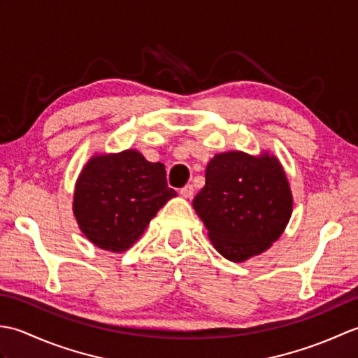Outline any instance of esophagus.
<instances>
[{
  "instance_id": "1",
  "label": "esophagus",
  "mask_w": 358,
  "mask_h": 358,
  "mask_svg": "<svg viewBox=\"0 0 358 358\" xmlns=\"http://www.w3.org/2000/svg\"><path fill=\"white\" fill-rule=\"evenodd\" d=\"M180 194L185 196V199H192L194 195V186L192 185H186L183 189H181Z\"/></svg>"
}]
</instances>
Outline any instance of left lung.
Returning a JSON list of instances; mask_svg holds the SVG:
<instances>
[{"label": "left lung", "instance_id": "8db88e82", "mask_svg": "<svg viewBox=\"0 0 358 358\" xmlns=\"http://www.w3.org/2000/svg\"><path fill=\"white\" fill-rule=\"evenodd\" d=\"M192 204L214 248L227 260L241 263L281 237L294 200L275 155L229 150L210 159L206 185Z\"/></svg>", "mask_w": 358, "mask_h": 358}]
</instances>
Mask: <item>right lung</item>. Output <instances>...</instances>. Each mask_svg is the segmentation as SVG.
<instances>
[{
	"mask_svg": "<svg viewBox=\"0 0 358 358\" xmlns=\"http://www.w3.org/2000/svg\"><path fill=\"white\" fill-rule=\"evenodd\" d=\"M177 192L167 186L163 163H150L136 149L95 154L75 183L73 215L96 248L124 252Z\"/></svg>",
	"mask_w": 358,
	"mask_h": 358,
	"instance_id": "1",
	"label": "right lung"
}]
</instances>
